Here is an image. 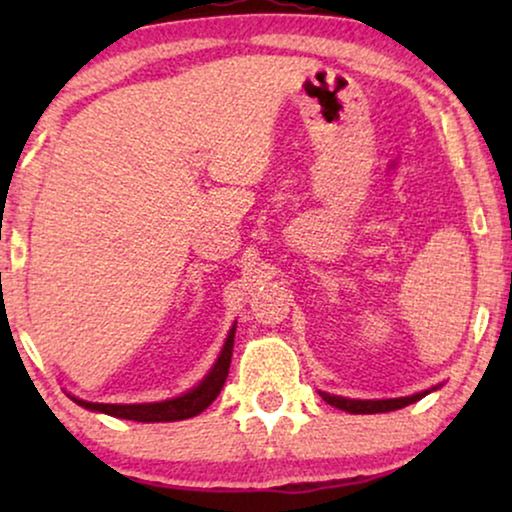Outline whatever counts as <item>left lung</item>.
<instances>
[{
  "label": "left lung",
  "mask_w": 512,
  "mask_h": 512,
  "mask_svg": "<svg viewBox=\"0 0 512 512\" xmlns=\"http://www.w3.org/2000/svg\"><path fill=\"white\" fill-rule=\"evenodd\" d=\"M440 389V384L436 387L426 389V391H419V394H412V396H401V398H380V401H361V398H345V396H335V394H326V391H319L321 398L328 405H333V408H340L345 412H352V415H375V412H391V410H401L405 405L419 401V398H424L426 394H431V391Z\"/></svg>",
  "instance_id": "8db88e82"
}]
</instances>
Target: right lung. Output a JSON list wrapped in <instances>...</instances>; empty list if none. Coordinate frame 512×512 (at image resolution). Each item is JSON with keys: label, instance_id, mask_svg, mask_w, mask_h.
<instances>
[{"label": "right lung", "instance_id": "1", "mask_svg": "<svg viewBox=\"0 0 512 512\" xmlns=\"http://www.w3.org/2000/svg\"><path fill=\"white\" fill-rule=\"evenodd\" d=\"M235 324L228 331V338L223 342L219 356H216L214 366L209 368V373L195 384L193 389L184 391L181 396L167 398V401L156 403H90L83 398L72 396V401L81 408L90 412H102V415H111L118 419H132V422H179V419H188L200 415L202 410H207L214 403V398L221 394L223 382L228 377L230 359H233V345H235Z\"/></svg>", "mask_w": 512, "mask_h": 512}]
</instances>
